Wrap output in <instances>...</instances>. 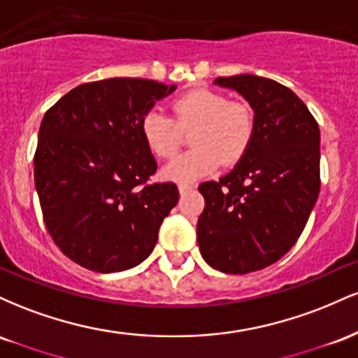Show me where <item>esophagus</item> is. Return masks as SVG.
<instances>
[{"instance_id": "1", "label": "esophagus", "mask_w": 358, "mask_h": 358, "mask_svg": "<svg viewBox=\"0 0 358 358\" xmlns=\"http://www.w3.org/2000/svg\"><path fill=\"white\" fill-rule=\"evenodd\" d=\"M193 185H185V183H182V185H178V192H180V195H187L188 192H192L193 190Z\"/></svg>"}]
</instances>
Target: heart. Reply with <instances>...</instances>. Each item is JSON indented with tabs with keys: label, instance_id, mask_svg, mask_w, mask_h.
Returning <instances> with one entry per match:
<instances>
[{
	"label": "heart",
	"instance_id": "heart-1",
	"mask_svg": "<svg viewBox=\"0 0 358 358\" xmlns=\"http://www.w3.org/2000/svg\"><path fill=\"white\" fill-rule=\"evenodd\" d=\"M173 117L151 109L141 119V134L148 150L158 158H171L182 141V131L192 133V151L176 156L162 170L165 180L192 183L224 165L239 162L254 134L252 110L234 104L227 96L210 89H195L173 102Z\"/></svg>",
	"mask_w": 358,
	"mask_h": 358
}]
</instances>
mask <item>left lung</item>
I'll list each match as a JSON object with an SVG mask.
<instances>
[{"instance_id": "left-lung-1", "label": "left lung", "mask_w": 358, "mask_h": 358, "mask_svg": "<svg viewBox=\"0 0 358 358\" xmlns=\"http://www.w3.org/2000/svg\"><path fill=\"white\" fill-rule=\"evenodd\" d=\"M213 84L249 102L254 134L227 175L199 187L196 242L210 268L248 274L281 259L305 229L320 193V127L276 80L241 73Z\"/></svg>"}]
</instances>
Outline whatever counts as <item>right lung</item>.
Returning <instances> with one entry per match:
<instances>
[{"mask_svg": "<svg viewBox=\"0 0 358 358\" xmlns=\"http://www.w3.org/2000/svg\"><path fill=\"white\" fill-rule=\"evenodd\" d=\"M175 89L145 79L89 82L45 113L35 188L52 239L77 264L119 273L153 252L178 188L143 187L156 162L143 139L141 119Z\"/></svg>", "mask_w": 358, "mask_h": 358, "instance_id": "add662e5", "label": "right lung"}]
</instances>
